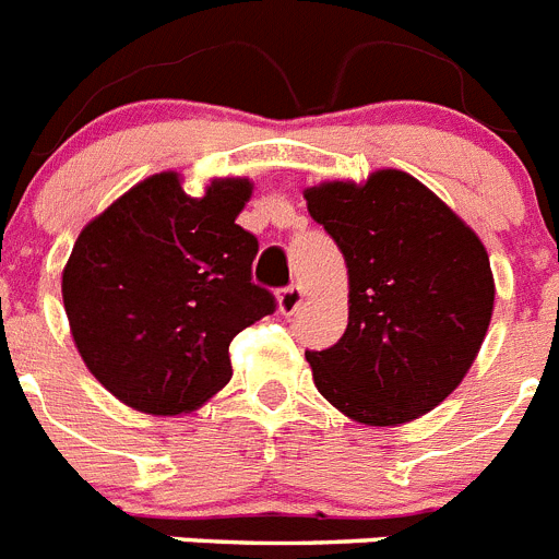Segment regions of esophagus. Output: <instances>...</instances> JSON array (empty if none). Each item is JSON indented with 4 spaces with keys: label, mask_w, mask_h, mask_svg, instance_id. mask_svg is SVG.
Returning a JSON list of instances; mask_svg holds the SVG:
<instances>
[{
    "label": "esophagus",
    "mask_w": 559,
    "mask_h": 559,
    "mask_svg": "<svg viewBox=\"0 0 559 559\" xmlns=\"http://www.w3.org/2000/svg\"><path fill=\"white\" fill-rule=\"evenodd\" d=\"M302 288L299 285H288V288H283L280 294H276V308H280V313L283 316H290L299 310V305H302Z\"/></svg>",
    "instance_id": "1"
}]
</instances>
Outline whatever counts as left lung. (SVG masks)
I'll return each mask as SVG.
<instances>
[{"label": "left lung", "instance_id": "obj_1", "mask_svg": "<svg viewBox=\"0 0 559 559\" xmlns=\"http://www.w3.org/2000/svg\"><path fill=\"white\" fill-rule=\"evenodd\" d=\"M305 201L349 274L347 330L305 353L316 389L364 426L423 417L462 383L490 328L496 285L481 240L403 170L328 181Z\"/></svg>", "mask_w": 559, "mask_h": 559}]
</instances>
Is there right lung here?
I'll return each instance as SVG.
<instances>
[{
	"label": "right lung",
	"instance_id": "right-lung-1",
	"mask_svg": "<svg viewBox=\"0 0 559 559\" xmlns=\"http://www.w3.org/2000/svg\"><path fill=\"white\" fill-rule=\"evenodd\" d=\"M249 179L201 199L156 173L83 226L63 269V308L88 372L126 406L181 414L229 383V344L274 313L251 283L257 237L235 224Z\"/></svg>",
	"mask_w": 559,
	"mask_h": 559
}]
</instances>
